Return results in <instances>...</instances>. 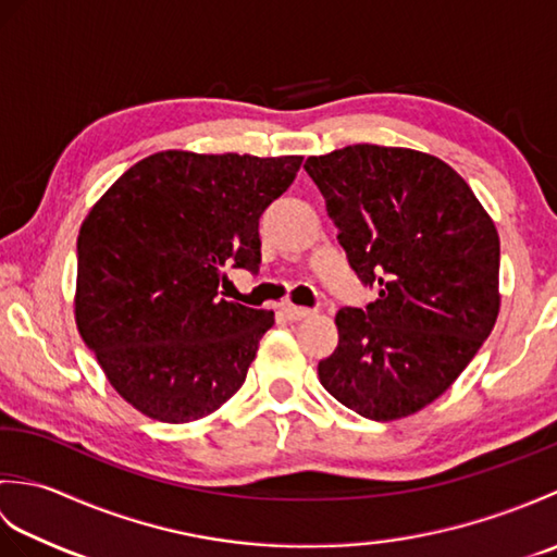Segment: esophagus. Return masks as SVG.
Wrapping results in <instances>:
<instances>
[{"label": "esophagus", "mask_w": 557, "mask_h": 557, "mask_svg": "<svg viewBox=\"0 0 557 557\" xmlns=\"http://www.w3.org/2000/svg\"><path fill=\"white\" fill-rule=\"evenodd\" d=\"M282 313H285L287 321H304V318L313 315V309H306V306H294V304H282Z\"/></svg>", "instance_id": "esophagus-1"}]
</instances>
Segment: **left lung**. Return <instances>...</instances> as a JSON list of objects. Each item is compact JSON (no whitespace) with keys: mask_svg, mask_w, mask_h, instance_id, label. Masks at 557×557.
<instances>
[{"mask_svg":"<svg viewBox=\"0 0 557 557\" xmlns=\"http://www.w3.org/2000/svg\"><path fill=\"white\" fill-rule=\"evenodd\" d=\"M363 287L335 318L339 345L318 377L342 405L395 421L467 369L500 309V239L461 176L409 148L347 146L306 160Z\"/></svg>","mask_w":557,"mask_h":557,"instance_id":"obj_1","label":"left lung"}]
</instances>
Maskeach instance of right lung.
<instances>
[{
    "mask_svg": "<svg viewBox=\"0 0 557 557\" xmlns=\"http://www.w3.org/2000/svg\"><path fill=\"white\" fill-rule=\"evenodd\" d=\"M301 160L156 152L81 224L78 333L140 413L196 421L244 385L275 315L222 299L220 285L227 268L258 270V220Z\"/></svg>",
    "mask_w": 557,
    "mask_h": 557,
    "instance_id": "1",
    "label": "right lung"
}]
</instances>
